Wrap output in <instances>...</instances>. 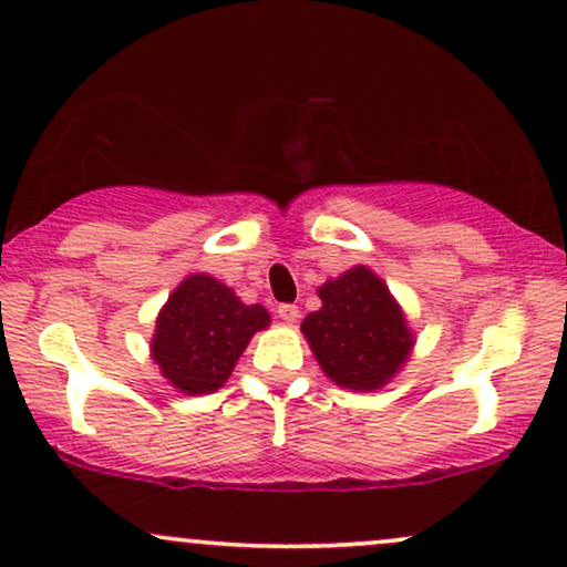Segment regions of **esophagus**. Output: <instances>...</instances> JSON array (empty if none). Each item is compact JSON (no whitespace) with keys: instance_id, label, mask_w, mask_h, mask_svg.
<instances>
[{"instance_id":"1","label":"esophagus","mask_w":567,"mask_h":567,"mask_svg":"<svg viewBox=\"0 0 567 567\" xmlns=\"http://www.w3.org/2000/svg\"><path fill=\"white\" fill-rule=\"evenodd\" d=\"M277 316L282 321H288V323H296L298 319H300V311H298V306H292V303H282L277 308Z\"/></svg>"}]
</instances>
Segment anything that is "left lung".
Instances as JSON below:
<instances>
[{
  "label": "left lung",
  "mask_w": 567,
  "mask_h": 567,
  "mask_svg": "<svg viewBox=\"0 0 567 567\" xmlns=\"http://www.w3.org/2000/svg\"><path fill=\"white\" fill-rule=\"evenodd\" d=\"M321 308L300 331L329 381L350 391H379L402 371L414 331L389 285L365 264H354L319 288Z\"/></svg>",
  "instance_id": "obj_1"
}]
</instances>
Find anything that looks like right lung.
Wrapping results in <instances>:
<instances>
[{
    "mask_svg": "<svg viewBox=\"0 0 567 567\" xmlns=\"http://www.w3.org/2000/svg\"><path fill=\"white\" fill-rule=\"evenodd\" d=\"M269 323L267 308L246 306L217 277L194 271L157 313L150 360L181 394H213L230 379L251 337Z\"/></svg>",
    "mask_w": 567,
    "mask_h": 567,
    "instance_id": "add662e5",
    "label": "right lung"
}]
</instances>
